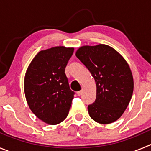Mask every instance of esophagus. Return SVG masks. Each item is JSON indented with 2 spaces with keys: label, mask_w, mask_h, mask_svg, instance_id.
<instances>
[{
  "label": "esophagus",
  "mask_w": 151,
  "mask_h": 151,
  "mask_svg": "<svg viewBox=\"0 0 151 151\" xmlns=\"http://www.w3.org/2000/svg\"><path fill=\"white\" fill-rule=\"evenodd\" d=\"M77 95H78V96H80V95H82V94H83V91H77Z\"/></svg>",
  "instance_id": "obj_1"
}]
</instances>
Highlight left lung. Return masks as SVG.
I'll return each mask as SVG.
<instances>
[{
	"instance_id": "left-lung-1",
	"label": "left lung",
	"mask_w": 151,
	"mask_h": 151,
	"mask_svg": "<svg viewBox=\"0 0 151 151\" xmlns=\"http://www.w3.org/2000/svg\"><path fill=\"white\" fill-rule=\"evenodd\" d=\"M75 55L96 83V100L88 106L90 117L103 124L117 121L126 110L133 92V74L127 62L113 47L104 44L82 46Z\"/></svg>"
}]
</instances>
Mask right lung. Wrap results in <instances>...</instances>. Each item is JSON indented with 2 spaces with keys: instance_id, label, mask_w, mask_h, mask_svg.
I'll use <instances>...</instances> for the list:
<instances>
[{
  "instance_id": "add662e5",
  "label": "right lung",
  "mask_w": 151,
  "mask_h": 151,
  "mask_svg": "<svg viewBox=\"0 0 151 151\" xmlns=\"http://www.w3.org/2000/svg\"><path fill=\"white\" fill-rule=\"evenodd\" d=\"M74 47L56 46L39 51L29 63L24 80L25 98L39 119L50 125L68 116L74 91L65 74Z\"/></svg>"
}]
</instances>
